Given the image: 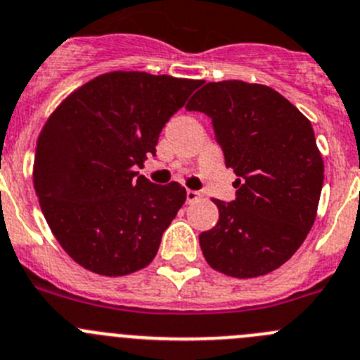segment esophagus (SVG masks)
<instances>
[{
  "mask_svg": "<svg viewBox=\"0 0 360 360\" xmlns=\"http://www.w3.org/2000/svg\"><path fill=\"white\" fill-rule=\"evenodd\" d=\"M199 197H200L199 191H195V190H186V202H195V200L199 199Z\"/></svg>",
  "mask_w": 360,
  "mask_h": 360,
  "instance_id": "1",
  "label": "esophagus"
}]
</instances>
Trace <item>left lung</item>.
I'll return each instance as SVG.
<instances>
[{"mask_svg":"<svg viewBox=\"0 0 360 360\" xmlns=\"http://www.w3.org/2000/svg\"><path fill=\"white\" fill-rule=\"evenodd\" d=\"M213 120L236 199L217 200L218 224L199 236L207 264L236 278L286 263L316 220L323 160L304 113L277 90L240 79L206 83L186 104Z\"/></svg>","mask_w":360,"mask_h":360,"instance_id":"8db88e82","label":"left lung"}]
</instances>
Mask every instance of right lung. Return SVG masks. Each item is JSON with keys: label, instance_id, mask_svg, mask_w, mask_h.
<instances>
[{"label": "right lung", "instance_id": "add662e5", "mask_svg": "<svg viewBox=\"0 0 360 360\" xmlns=\"http://www.w3.org/2000/svg\"><path fill=\"white\" fill-rule=\"evenodd\" d=\"M200 79L113 70L74 90L37 140L33 184L63 250L106 277L146 268L186 200L179 183L134 172Z\"/></svg>", "mask_w": 360, "mask_h": 360}]
</instances>
